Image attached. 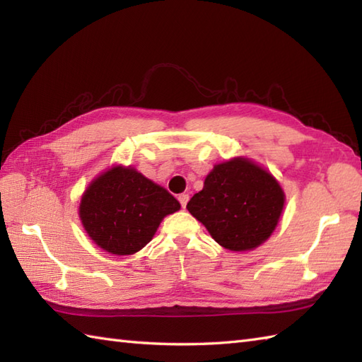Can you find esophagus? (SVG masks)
<instances>
[{
  "label": "esophagus",
  "mask_w": 362,
  "mask_h": 362,
  "mask_svg": "<svg viewBox=\"0 0 362 362\" xmlns=\"http://www.w3.org/2000/svg\"><path fill=\"white\" fill-rule=\"evenodd\" d=\"M188 199H189V196H188V194H185V193H183V194H180V196H179V202H180V205L183 206V209H185V206H187Z\"/></svg>",
  "instance_id": "obj_1"
}]
</instances>
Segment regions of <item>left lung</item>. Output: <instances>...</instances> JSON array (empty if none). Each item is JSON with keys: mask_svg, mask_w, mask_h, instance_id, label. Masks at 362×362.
<instances>
[{"mask_svg": "<svg viewBox=\"0 0 362 362\" xmlns=\"http://www.w3.org/2000/svg\"><path fill=\"white\" fill-rule=\"evenodd\" d=\"M283 205L284 193L274 175L236 157L213 168L187 209L222 247L243 252L272 235Z\"/></svg>", "mask_w": 362, "mask_h": 362, "instance_id": "obj_1", "label": "left lung"}]
</instances>
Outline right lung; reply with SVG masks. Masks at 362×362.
<instances>
[{
	"label": "right lung",
	"instance_id": "add662e5",
	"mask_svg": "<svg viewBox=\"0 0 362 362\" xmlns=\"http://www.w3.org/2000/svg\"><path fill=\"white\" fill-rule=\"evenodd\" d=\"M180 204L168 191L134 168L113 166L82 194L79 218L88 236L113 255H132L156 235Z\"/></svg>",
	"mask_w": 362,
	"mask_h": 362
}]
</instances>
